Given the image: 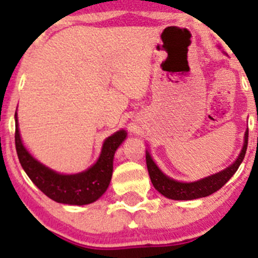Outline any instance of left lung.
I'll return each instance as SVG.
<instances>
[{
  "label": "left lung",
  "mask_w": 258,
  "mask_h": 258,
  "mask_svg": "<svg viewBox=\"0 0 258 258\" xmlns=\"http://www.w3.org/2000/svg\"><path fill=\"white\" fill-rule=\"evenodd\" d=\"M247 141L248 131L245 132V142L240 155H239V158L236 159V161L233 165H230L229 167H227L222 172H218L214 174V176L206 177V178L193 183H182L168 178L159 170L155 162L150 158L149 153H147V167L154 188L159 193L164 195V197L173 200H193L209 197V195L217 191L218 189H221L228 180L232 178L233 174L236 172V170L240 166L241 161L244 160L245 153H246Z\"/></svg>",
  "instance_id": "1"
}]
</instances>
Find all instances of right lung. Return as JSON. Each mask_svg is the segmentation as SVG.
Instances as JSON below:
<instances>
[{"label": "right lung", "instance_id": "right-lung-1", "mask_svg": "<svg viewBox=\"0 0 258 258\" xmlns=\"http://www.w3.org/2000/svg\"><path fill=\"white\" fill-rule=\"evenodd\" d=\"M14 138L20 165L43 194L60 204L86 205L99 199L108 188L112 174L114 154L126 138V132L119 131L106 138L98 161L87 171L78 174H59L32 158L20 139L17 112Z\"/></svg>", "mask_w": 258, "mask_h": 258}]
</instances>
